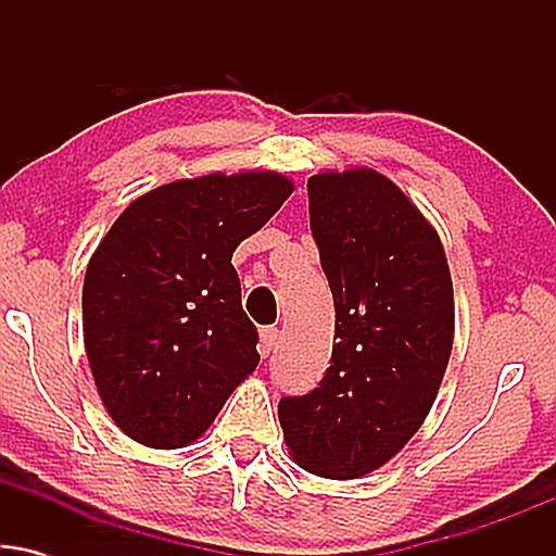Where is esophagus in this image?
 I'll list each match as a JSON object with an SVG mask.
<instances>
[{"label":"esophagus","instance_id":"34e87169","mask_svg":"<svg viewBox=\"0 0 556 556\" xmlns=\"http://www.w3.org/2000/svg\"><path fill=\"white\" fill-rule=\"evenodd\" d=\"M258 337H261V340H258L261 355H269L274 350V344H277V337H279L277 327H264V329H261Z\"/></svg>","mask_w":556,"mask_h":556}]
</instances>
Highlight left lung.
<instances>
[{
	"mask_svg": "<svg viewBox=\"0 0 556 556\" xmlns=\"http://www.w3.org/2000/svg\"><path fill=\"white\" fill-rule=\"evenodd\" d=\"M308 203L337 342L321 384L279 402V424L300 468L348 481L424 426L450 363L455 295L439 232L387 175L318 172Z\"/></svg>",
	"mask_w": 556,
	"mask_h": 556,
	"instance_id": "8db88e82",
	"label": "left lung"
}]
</instances>
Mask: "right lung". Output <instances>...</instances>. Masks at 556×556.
<instances>
[{"mask_svg":"<svg viewBox=\"0 0 556 556\" xmlns=\"http://www.w3.org/2000/svg\"><path fill=\"white\" fill-rule=\"evenodd\" d=\"M292 190L266 169L172 180L138 195L93 251L86 355L106 413L138 444H193L256 371L232 253Z\"/></svg>","mask_w":556,"mask_h":556,"instance_id":"1","label":"right lung"}]
</instances>
